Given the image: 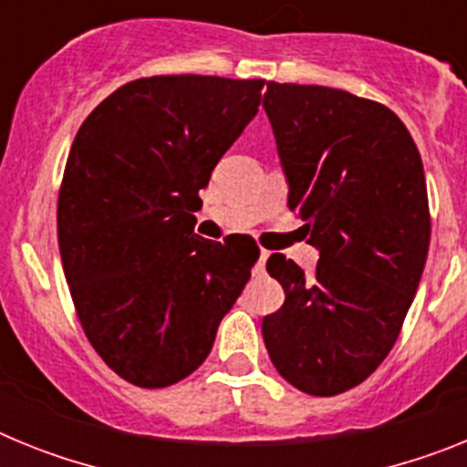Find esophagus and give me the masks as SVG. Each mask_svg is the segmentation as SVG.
Here are the masks:
<instances>
[{
	"mask_svg": "<svg viewBox=\"0 0 467 467\" xmlns=\"http://www.w3.org/2000/svg\"><path fill=\"white\" fill-rule=\"evenodd\" d=\"M269 250H262V253H259V262L254 264V269H253V274L254 275H264V271H266V259H269Z\"/></svg>",
	"mask_w": 467,
	"mask_h": 467,
	"instance_id": "obj_1",
	"label": "esophagus"
}]
</instances>
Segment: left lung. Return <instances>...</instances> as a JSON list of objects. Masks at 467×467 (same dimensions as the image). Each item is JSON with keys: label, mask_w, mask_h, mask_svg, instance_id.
Returning a JSON list of instances; mask_svg holds the SVG:
<instances>
[{"label": "left lung", "mask_w": 467, "mask_h": 467, "mask_svg": "<svg viewBox=\"0 0 467 467\" xmlns=\"http://www.w3.org/2000/svg\"><path fill=\"white\" fill-rule=\"evenodd\" d=\"M287 205L320 253L311 275L271 254L285 304L262 320L285 381L339 395L390 353L431 245L423 163L388 107L327 86L266 84Z\"/></svg>", "instance_id": "1"}]
</instances>
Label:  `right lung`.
Segmentation results:
<instances>
[{
	"instance_id": "add662e5",
	"label": "right lung",
	"mask_w": 467,
	"mask_h": 467,
	"mask_svg": "<svg viewBox=\"0 0 467 467\" xmlns=\"http://www.w3.org/2000/svg\"><path fill=\"white\" fill-rule=\"evenodd\" d=\"M262 88L201 74L135 79L74 138L57 196L65 278L90 346L133 386H172L203 365L259 259L253 238L193 234V213Z\"/></svg>"
}]
</instances>
